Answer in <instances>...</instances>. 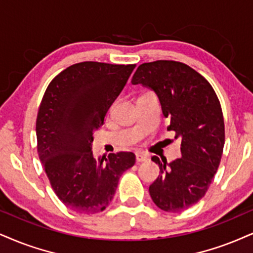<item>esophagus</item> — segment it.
<instances>
[{
	"mask_svg": "<svg viewBox=\"0 0 253 253\" xmlns=\"http://www.w3.org/2000/svg\"><path fill=\"white\" fill-rule=\"evenodd\" d=\"M148 156H146L145 154H143V152H137L136 154V161L137 162H145L148 161Z\"/></svg>",
	"mask_w": 253,
	"mask_h": 253,
	"instance_id": "esophagus-1",
	"label": "esophagus"
}]
</instances>
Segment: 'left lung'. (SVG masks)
Segmentation results:
<instances>
[{
    "instance_id": "1",
    "label": "left lung",
    "mask_w": 253,
    "mask_h": 253,
    "mask_svg": "<svg viewBox=\"0 0 253 253\" xmlns=\"http://www.w3.org/2000/svg\"><path fill=\"white\" fill-rule=\"evenodd\" d=\"M131 83L154 90L170 121L168 130L182 141L178 160L167 163L157 156L151 158L160 176L149 188L161 210L180 212L204 197L219 167L225 142L219 99L201 74L176 61L143 63Z\"/></svg>"
}]
</instances>
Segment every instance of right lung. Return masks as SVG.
<instances>
[{
    "label": "right lung",
    "mask_w": 253,
    "mask_h": 253,
    "mask_svg": "<svg viewBox=\"0 0 253 253\" xmlns=\"http://www.w3.org/2000/svg\"><path fill=\"white\" fill-rule=\"evenodd\" d=\"M135 67L81 62L58 74L43 95L37 152L56 196L75 212H102L122 173L135 164L132 152L95 158L91 150L93 130L103 124Z\"/></svg>",
    "instance_id": "add662e5"
}]
</instances>
